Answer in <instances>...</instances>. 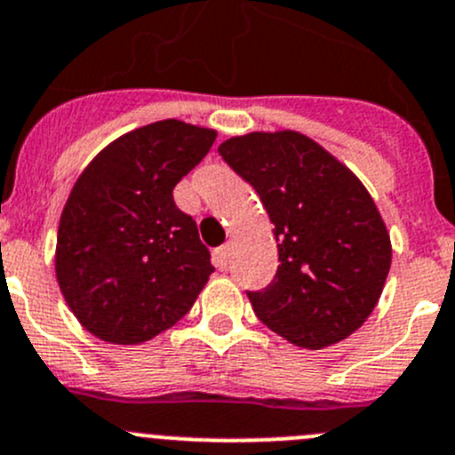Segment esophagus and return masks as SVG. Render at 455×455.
Wrapping results in <instances>:
<instances>
[{
	"mask_svg": "<svg viewBox=\"0 0 455 455\" xmlns=\"http://www.w3.org/2000/svg\"><path fill=\"white\" fill-rule=\"evenodd\" d=\"M213 258H215V267L220 268H227L228 264V244L220 246V249L213 251Z\"/></svg>",
	"mask_w": 455,
	"mask_h": 455,
	"instance_id": "1",
	"label": "esophagus"
}]
</instances>
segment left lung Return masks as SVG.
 I'll use <instances>...</instances> for the list:
<instances>
[{
  "instance_id": "left-lung-1",
  "label": "left lung",
  "mask_w": 455,
  "mask_h": 455,
  "mask_svg": "<svg viewBox=\"0 0 455 455\" xmlns=\"http://www.w3.org/2000/svg\"><path fill=\"white\" fill-rule=\"evenodd\" d=\"M218 151L258 191L280 242L271 284L246 291L255 315L307 349L354 333L391 267L389 233L363 182L295 131L231 138Z\"/></svg>"
}]
</instances>
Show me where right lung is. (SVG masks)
Returning <instances> with one entry per match:
<instances>
[{
    "label": "right lung",
    "mask_w": 455,
    "mask_h": 455,
    "mask_svg": "<svg viewBox=\"0 0 455 455\" xmlns=\"http://www.w3.org/2000/svg\"><path fill=\"white\" fill-rule=\"evenodd\" d=\"M215 142V131L162 120L122 135L84 169L57 231L60 289L82 326L140 345L191 311L215 271L173 188Z\"/></svg>",
    "instance_id": "right-lung-1"
}]
</instances>
